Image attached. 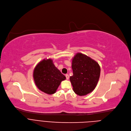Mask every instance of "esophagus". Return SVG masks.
<instances>
[{"label":"esophagus","instance_id":"obj_1","mask_svg":"<svg viewBox=\"0 0 131 131\" xmlns=\"http://www.w3.org/2000/svg\"><path fill=\"white\" fill-rule=\"evenodd\" d=\"M65 77H66V79L67 80V79H69V75L68 74H65Z\"/></svg>","mask_w":131,"mask_h":131}]
</instances>
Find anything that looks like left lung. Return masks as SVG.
I'll use <instances>...</instances> for the list:
<instances>
[{"label": "left lung", "mask_w": 131, "mask_h": 131, "mask_svg": "<svg viewBox=\"0 0 131 131\" xmlns=\"http://www.w3.org/2000/svg\"><path fill=\"white\" fill-rule=\"evenodd\" d=\"M71 67L73 76L70 77V81L76 94L85 95L94 90L101 73L100 66L95 61L78 53L72 59Z\"/></svg>", "instance_id": "8db88e82"}]
</instances>
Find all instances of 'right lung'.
Wrapping results in <instances>:
<instances>
[{"instance_id":"right-lung-1","label":"right lung","mask_w":131,"mask_h":131,"mask_svg":"<svg viewBox=\"0 0 131 131\" xmlns=\"http://www.w3.org/2000/svg\"><path fill=\"white\" fill-rule=\"evenodd\" d=\"M35 83L40 91L48 94L55 93L66 77L57 68L51 59H44L35 67L33 72Z\"/></svg>"}]
</instances>
